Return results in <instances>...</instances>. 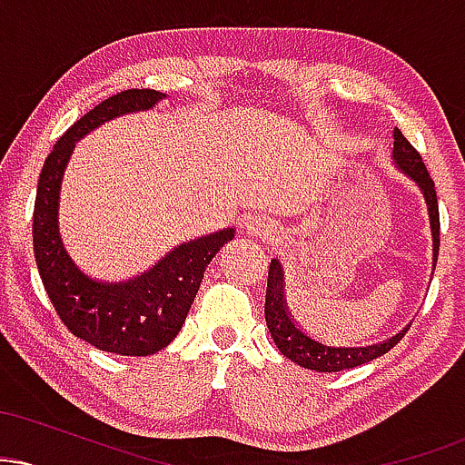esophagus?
<instances>
[{
  "label": "esophagus",
  "mask_w": 465,
  "mask_h": 465,
  "mask_svg": "<svg viewBox=\"0 0 465 465\" xmlns=\"http://www.w3.org/2000/svg\"><path fill=\"white\" fill-rule=\"evenodd\" d=\"M249 232L253 233V236H260V238H269L271 233V227H269V223H264V221H260V218H253V221L249 223Z\"/></svg>",
  "instance_id": "1"
}]
</instances>
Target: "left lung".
Returning <instances> with one entry per match:
<instances>
[{"instance_id":"obj_1","label":"left lung","mask_w":465,"mask_h":465,"mask_svg":"<svg viewBox=\"0 0 465 465\" xmlns=\"http://www.w3.org/2000/svg\"><path fill=\"white\" fill-rule=\"evenodd\" d=\"M393 159H396L398 168L407 173L420 185V190L424 192V201L429 205L430 229H433V251L437 264V253H440V205H437L435 183L424 162H421V154L411 146V142L402 135L400 129L393 131ZM264 319L282 354L292 362H297V365L308 367V370L314 371H341L365 365V362L378 359V356L387 354L389 350L396 348L409 330H400L391 339L373 345H328L323 341H317L314 336L303 332L297 322L291 319L284 297V273H282L280 260H271L269 266Z\"/></svg>"}]
</instances>
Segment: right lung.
<instances>
[{
    "mask_svg": "<svg viewBox=\"0 0 465 465\" xmlns=\"http://www.w3.org/2000/svg\"><path fill=\"white\" fill-rule=\"evenodd\" d=\"M163 98L154 89H126L106 98L63 133L47 154L36 185L32 247L47 297L61 322L94 348L122 356H151L163 350L188 317L203 273L233 229L190 240L148 273L129 282H95L84 275L58 236V190L74 143L111 117L151 109Z\"/></svg>",
    "mask_w": 465,
    "mask_h": 465,
    "instance_id": "1",
    "label": "right lung"
}]
</instances>
